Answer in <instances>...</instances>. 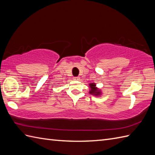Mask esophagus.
<instances>
[{
  "label": "esophagus",
  "instance_id": "obj_1",
  "mask_svg": "<svg viewBox=\"0 0 155 155\" xmlns=\"http://www.w3.org/2000/svg\"><path fill=\"white\" fill-rule=\"evenodd\" d=\"M73 78H74V80H77V81L80 80V77H74Z\"/></svg>",
  "mask_w": 155,
  "mask_h": 155
}]
</instances>
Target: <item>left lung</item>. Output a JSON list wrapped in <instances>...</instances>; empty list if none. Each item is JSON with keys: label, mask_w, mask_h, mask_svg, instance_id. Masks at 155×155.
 <instances>
[{"label": "left lung", "mask_w": 155, "mask_h": 155, "mask_svg": "<svg viewBox=\"0 0 155 155\" xmlns=\"http://www.w3.org/2000/svg\"><path fill=\"white\" fill-rule=\"evenodd\" d=\"M89 87H90L89 93L91 94L94 95V96H96V97L100 96V95L101 94V91L99 89H98V88L96 87V84L94 83H90Z\"/></svg>", "instance_id": "1"}]
</instances>
